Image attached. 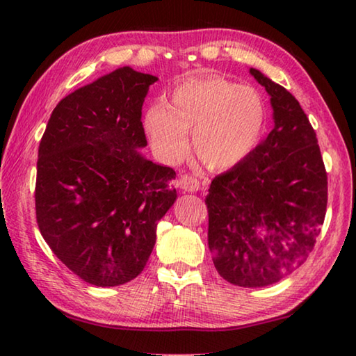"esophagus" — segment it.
<instances>
[{"mask_svg":"<svg viewBox=\"0 0 356 356\" xmlns=\"http://www.w3.org/2000/svg\"><path fill=\"white\" fill-rule=\"evenodd\" d=\"M177 185L182 188L184 191H190V193H195L201 188V184L200 180L196 177L190 176V174H184V176H180L177 180Z\"/></svg>","mask_w":356,"mask_h":356,"instance_id":"esophagus-1","label":"esophagus"}]
</instances>
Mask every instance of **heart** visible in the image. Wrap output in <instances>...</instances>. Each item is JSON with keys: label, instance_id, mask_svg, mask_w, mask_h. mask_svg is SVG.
<instances>
[{"label": "heart", "instance_id": "1", "mask_svg": "<svg viewBox=\"0 0 356 356\" xmlns=\"http://www.w3.org/2000/svg\"><path fill=\"white\" fill-rule=\"evenodd\" d=\"M265 106L254 89L222 76L191 78L168 94L165 105L144 113L143 129L154 152L166 163H179L193 149L209 170H227L257 146Z\"/></svg>", "mask_w": 356, "mask_h": 356}]
</instances>
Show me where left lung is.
<instances>
[{
  "mask_svg": "<svg viewBox=\"0 0 356 356\" xmlns=\"http://www.w3.org/2000/svg\"><path fill=\"white\" fill-rule=\"evenodd\" d=\"M250 74L270 95L273 130L242 163L212 180L209 248L227 282L265 287L295 272L314 248L328 182L316 131L298 100L261 70Z\"/></svg>",
  "mask_w": 356,
  "mask_h": 356,
  "instance_id": "left-lung-1",
  "label": "left lung"
}]
</instances>
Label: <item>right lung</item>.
<instances>
[{
  "label": "right lung",
  "mask_w": 356,
  "mask_h": 356,
  "mask_svg": "<svg viewBox=\"0 0 356 356\" xmlns=\"http://www.w3.org/2000/svg\"><path fill=\"white\" fill-rule=\"evenodd\" d=\"M156 80L125 65L76 89L53 110L39 144L40 234L89 284L135 280L176 202V171L140 152L147 146L141 108Z\"/></svg>",
  "instance_id": "right-lung-1"
}]
</instances>
